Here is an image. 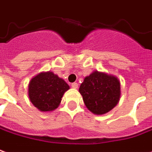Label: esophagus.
<instances>
[{"mask_svg": "<svg viewBox=\"0 0 152 152\" xmlns=\"http://www.w3.org/2000/svg\"><path fill=\"white\" fill-rule=\"evenodd\" d=\"M72 87L74 88V89H77V88H78V84L76 83V82H74V83L72 84Z\"/></svg>", "mask_w": 152, "mask_h": 152, "instance_id": "34e87169", "label": "esophagus"}]
</instances>
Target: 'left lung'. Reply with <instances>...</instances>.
Returning a JSON list of instances; mask_svg holds the SVG:
<instances>
[{"label":"left lung","mask_w":152,"mask_h":152,"mask_svg":"<svg viewBox=\"0 0 152 152\" xmlns=\"http://www.w3.org/2000/svg\"><path fill=\"white\" fill-rule=\"evenodd\" d=\"M79 92L87 109L95 114H104L119 100L120 82L115 76L94 72L85 78Z\"/></svg>","instance_id":"left-lung-1"}]
</instances>
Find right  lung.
<instances>
[{"label": "right lung", "mask_w": 152, "mask_h": 152, "mask_svg": "<svg viewBox=\"0 0 152 152\" xmlns=\"http://www.w3.org/2000/svg\"><path fill=\"white\" fill-rule=\"evenodd\" d=\"M69 86L52 72H42L28 84V97L32 104L43 112L57 109Z\"/></svg>", "instance_id": "1"}]
</instances>
